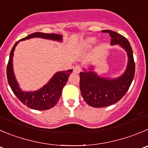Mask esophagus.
Listing matches in <instances>:
<instances>
[{"label": "esophagus", "instance_id": "esophagus-1", "mask_svg": "<svg viewBox=\"0 0 148 148\" xmlns=\"http://www.w3.org/2000/svg\"><path fill=\"white\" fill-rule=\"evenodd\" d=\"M73 72H74L75 73H76V74L79 73L80 72H81V67H80V66L78 65L75 66V67L73 68Z\"/></svg>", "mask_w": 148, "mask_h": 148}]
</instances>
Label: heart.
Segmentation results:
<instances>
[{"label": "heart", "instance_id": "b5f03b06", "mask_svg": "<svg viewBox=\"0 0 148 148\" xmlns=\"http://www.w3.org/2000/svg\"><path fill=\"white\" fill-rule=\"evenodd\" d=\"M97 42V38L95 37H87L82 39L79 42L78 45V47L80 49H88Z\"/></svg>", "mask_w": 148, "mask_h": 148}]
</instances>
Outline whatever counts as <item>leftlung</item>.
<instances>
[{
	"mask_svg": "<svg viewBox=\"0 0 148 148\" xmlns=\"http://www.w3.org/2000/svg\"><path fill=\"white\" fill-rule=\"evenodd\" d=\"M112 38L111 46L119 45L127 54V66L124 73L119 77L106 78L94 71V66L83 68L80 73V89L81 95L88 105L94 108H104L119 102L125 95L134 77L135 64L133 51L127 39L115 31L105 29Z\"/></svg>",
	"mask_w": 148,
	"mask_h": 148,
	"instance_id": "8db88e82",
	"label": "left lung"
}]
</instances>
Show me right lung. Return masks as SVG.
<instances>
[{
    "mask_svg": "<svg viewBox=\"0 0 148 148\" xmlns=\"http://www.w3.org/2000/svg\"><path fill=\"white\" fill-rule=\"evenodd\" d=\"M33 38H40L47 40L62 42V36L54 33H34L16 42L10 53L9 60L7 65V78L10 87L16 97L27 107L37 110H46L53 108L58 102L62 94L63 87L67 83L73 70L59 71L42 88L36 91H23L19 87L16 79L13 67V57L15 48L19 41L28 40Z\"/></svg>",
    "mask_w": 148,
    "mask_h": 148,
    "instance_id": "1",
    "label": "right lung"
}]
</instances>
